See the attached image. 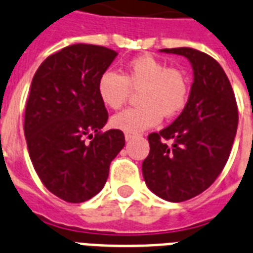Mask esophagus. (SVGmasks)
<instances>
[{"mask_svg":"<svg viewBox=\"0 0 253 253\" xmlns=\"http://www.w3.org/2000/svg\"><path fill=\"white\" fill-rule=\"evenodd\" d=\"M135 136H136V135L132 134V132H125V139H126V140L134 139Z\"/></svg>","mask_w":253,"mask_h":253,"instance_id":"34e87169","label":"esophagus"}]
</instances>
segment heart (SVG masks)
Here are the masks:
<instances>
[{"instance_id": "obj_1", "label": "heart", "mask_w": 253, "mask_h": 253, "mask_svg": "<svg viewBox=\"0 0 253 253\" xmlns=\"http://www.w3.org/2000/svg\"><path fill=\"white\" fill-rule=\"evenodd\" d=\"M139 88L140 105L128 107L111 118V125L126 132H139L157 126L162 117L172 118L186 107L190 82L186 73L169 67L159 58L143 54L126 63L122 74L107 70L98 80V95L106 106L121 109L130 88Z\"/></svg>"}]
</instances>
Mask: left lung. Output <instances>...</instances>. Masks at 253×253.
I'll list each match as a JSON object with an SVG mask.
<instances>
[{"instance_id":"1","label":"left lung","mask_w":253,"mask_h":253,"mask_svg":"<svg viewBox=\"0 0 253 253\" xmlns=\"http://www.w3.org/2000/svg\"><path fill=\"white\" fill-rule=\"evenodd\" d=\"M161 51L186 57L194 82L182 114L169 127L148 135L150 154L142 172L155 195L179 203L202 194L220 175L238 130L239 113L228 77L213 58L191 47Z\"/></svg>"}]
</instances>
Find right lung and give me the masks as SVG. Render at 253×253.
<instances>
[{
	"label": "right lung",
	"mask_w": 253,
	"mask_h": 253,
	"mask_svg": "<svg viewBox=\"0 0 253 253\" xmlns=\"http://www.w3.org/2000/svg\"><path fill=\"white\" fill-rule=\"evenodd\" d=\"M117 55L103 46H66L33 77L24 122L29 155L43 186L69 203L103 188L110 163L125 146L121 130L101 131L109 114L98 80Z\"/></svg>",
	"instance_id": "1"
}]
</instances>
